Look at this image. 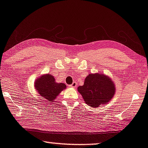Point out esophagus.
Segmentation results:
<instances>
[{
    "instance_id": "34e87169",
    "label": "esophagus",
    "mask_w": 148,
    "mask_h": 148,
    "mask_svg": "<svg viewBox=\"0 0 148 148\" xmlns=\"http://www.w3.org/2000/svg\"><path fill=\"white\" fill-rule=\"evenodd\" d=\"M70 87H72V88H75L76 87V82H74L72 84H70Z\"/></svg>"
}]
</instances>
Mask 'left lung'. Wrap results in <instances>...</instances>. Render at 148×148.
<instances>
[{
    "instance_id": "left-lung-1",
    "label": "left lung",
    "mask_w": 148,
    "mask_h": 148,
    "mask_svg": "<svg viewBox=\"0 0 148 148\" xmlns=\"http://www.w3.org/2000/svg\"><path fill=\"white\" fill-rule=\"evenodd\" d=\"M109 77L99 74H90L78 90L88 106L97 108L110 101L115 93V86Z\"/></svg>"
}]
</instances>
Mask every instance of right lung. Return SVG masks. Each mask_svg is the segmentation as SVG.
I'll return each instance as SVG.
<instances>
[{"label":"right lung","instance_id":"right-lung-1","mask_svg":"<svg viewBox=\"0 0 148 148\" xmlns=\"http://www.w3.org/2000/svg\"><path fill=\"white\" fill-rule=\"evenodd\" d=\"M35 88L42 97L49 101H53L60 92L66 88V86L64 83H57L53 76L49 74L42 76L36 80Z\"/></svg>","mask_w":148,"mask_h":148}]
</instances>
